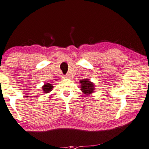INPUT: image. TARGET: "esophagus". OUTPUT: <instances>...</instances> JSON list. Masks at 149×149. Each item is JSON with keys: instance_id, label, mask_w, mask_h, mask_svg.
<instances>
[{"instance_id": "34e87169", "label": "esophagus", "mask_w": 149, "mask_h": 149, "mask_svg": "<svg viewBox=\"0 0 149 149\" xmlns=\"http://www.w3.org/2000/svg\"><path fill=\"white\" fill-rule=\"evenodd\" d=\"M63 77H64V78H69V77H69L68 75H64Z\"/></svg>"}]
</instances>
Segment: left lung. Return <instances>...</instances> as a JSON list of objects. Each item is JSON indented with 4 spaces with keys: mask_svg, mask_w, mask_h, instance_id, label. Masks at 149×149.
Here are the masks:
<instances>
[{
    "mask_svg": "<svg viewBox=\"0 0 149 149\" xmlns=\"http://www.w3.org/2000/svg\"><path fill=\"white\" fill-rule=\"evenodd\" d=\"M81 84V91L86 95H89L95 91V84L89 79H83L79 81Z\"/></svg>",
    "mask_w": 149,
    "mask_h": 149,
    "instance_id": "8db88e82",
    "label": "left lung"
}]
</instances>
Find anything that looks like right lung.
Segmentation results:
<instances>
[{
	"mask_svg": "<svg viewBox=\"0 0 149 149\" xmlns=\"http://www.w3.org/2000/svg\"><path fill=\"white\" fill-rule=\"evenodd\" d=\"M53 85L49 83H47L43 86L42 90L45 93H49L52 91V90H53Z\"/></svg>",
	"mask_w": 149,
	"mask_h": 149,
	"instance_id": "1",
	"label": "right lung"
}]
</instances>
